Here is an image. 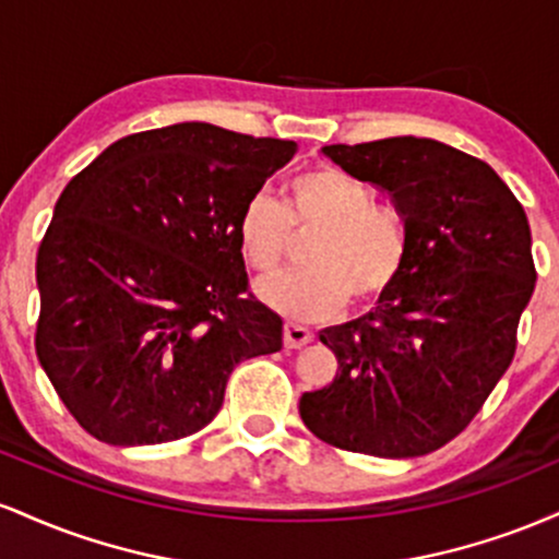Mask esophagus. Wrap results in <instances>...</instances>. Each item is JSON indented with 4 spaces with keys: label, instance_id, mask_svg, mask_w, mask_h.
Here are the masks:
<instances>
[{
    "label": "esophagus",
    "instance_id": "1",
    "mask_svg": "<svg viewBox=\"0 0 559 559\" xmlns=\"http://www.w3.org/2000/svg\"><path fill=\"white\" fill-rule=\"evenodd\" d=\"M312 342V331L305 329L299 323H286L284 325V344L288 349H299V346L310 344Z\"/></svg>",
    "mask_w": 559,
    "mask_h": 559
}]
</instances>
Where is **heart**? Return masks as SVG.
Masks as SVG:
<instances>
[{
    "label": "heart",
    "mask_w": 559,
    "mask_h": 559,
    "mask_svg": "<svg viewBox=\"0 0 559 559\" xmlns=\"http://www.w3.org/2000/svg\"><path fill=\"white\" fill-rule=\"evenodd\" d=\"M294 234H312L301 252L307 265L260 281L258 294L297 320L329 318L349 297L378 299L400 278L409 249L402 210L373 202L360 178L329 165L288 178L284 204L254 194L236 217L241 258L260 273L286 260Z\"/></svg>",
    "instance_id": "b5f03b06"
}]
</instances>
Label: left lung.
I'll list each match as a JSON object with an SVG mask.
<instances>
[{
	"label": "left lung",
	"instance_id": "obj_1",
	"mask_svg": "<svg viewBox=\"0 0 559 559\" xmlns=\"http://www.w3.org/2000/svg\"><path fill=\"white\" fill-rule=\"evenodd\" d=\"M323 152L386 191L407 217L409 249L373 312L320 331L338 370L301 394L299 415L346 452L420 457L465 431L515 357L536 286L528 217L484 159L441 141Z\"/></svg>",
	"mask_w": 559,
	"mask_h": 559
}]
</instances>
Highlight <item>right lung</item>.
Here are the masks:
<instances>
[{
	"label": "right lung",
	"instance_id": "add662e5",
	"mask_svg": "<svg viewBox=\"0 0 559 559\" xmlns=\"http://www.w3.org/2000/svg\"><path fill=\"white\" fill-rule=\"evenodd\" d=\"M294 155L178 123L115 141L66 186L36 254V355L83 431L112 447L202 431L236 365L281 349L236 217Z\"/></svg>",
	"mask_w": 559,
	"mask_h": 559
}]
</instances>
